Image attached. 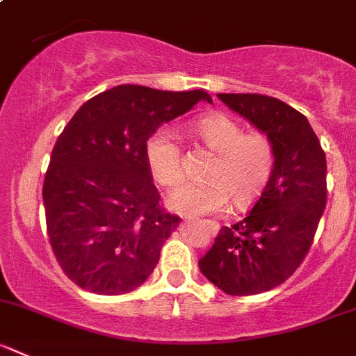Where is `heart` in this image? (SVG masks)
Here are the masks:
<instances>
[{"label":"heart","mask_w":356,"mask_h":356,"mask_svg":"<svg viewBox=\"0 0 356 356\" xmlns=\"http://www.w3.org/2000/svg\"><path fill=\"white\" fill-rule=\"evenodd\" d=\"M193 130L216 156L205 168L207 181L188 182L172 193V209L184 216H205L226 209L229 198L236 209L257 202L277 165L273 140L262 132H243L236 120L222 113L202 116ZM146 161L163 188H175L182 181V149L174 129L161 127L147 139Z\"/></svg>","instance_id":"obj_1"}]
</instances>
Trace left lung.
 I'll use <instances>...</instances> for the list:
<instances>
[{
  "mask_svg": "<svg viewBox=\"0 0 356 356\" xmlns=\"http://www.w3.org/2000/svg\"><path fill=\"white\" fill-rule=\"evenodd\" d=\"M217 97L270 137L277 165L243 220L220 227L200 271L229 296L271 291L305 261L327 205V161L308 118L261 94Z\"/></svg>",
  "mask_w": 356,
  "mask_h": 356,
  "instance_id": "1",
  "label": "left lung"
}]
</instances>
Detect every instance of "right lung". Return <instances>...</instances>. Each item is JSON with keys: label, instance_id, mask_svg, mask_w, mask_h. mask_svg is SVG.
Returning <instances> with one entry per match:
<instances>
[{"label": "right lung", "instance_id": "add662e5", "mask_svg": "<svg viewBox=\"0 0 356 356\" xmlns=\"http://www.w3.org/2000/svg\"><path fill=\"white\" fill-rule=\"evenodd\" d=\"M205 90L120 85L86 101L55 143L43 203L51 250L65 277L102 296L132 292L160 261L181 217L160 205L147 139Z\"/></svg>", "mask_w": 356, "mask_h": 356}]
</instances>
